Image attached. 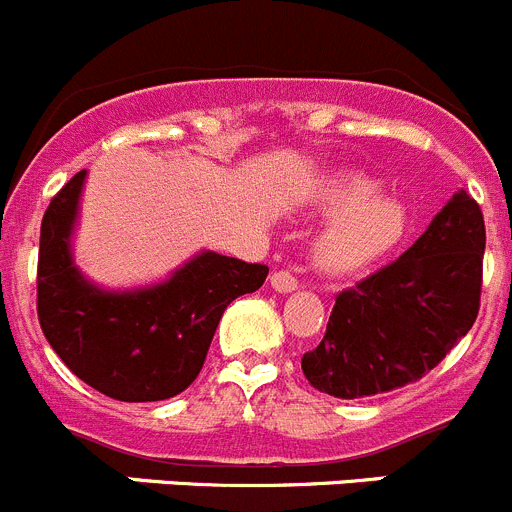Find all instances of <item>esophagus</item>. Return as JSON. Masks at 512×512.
<instances>
[{
  "label": "esophagus",
  "instance_id": "1",
  "mask_svg": "<svg viewBox=\"0 0 512 512\" xmlns=\"http://www.w3.org/2000/svg\"><path fill=\"white\" fill-rule=\"evenodd\" d=\"M271 286H274L279 294H291V291L299 286V281H296L289 271H274V274H271Z\"/></svg>",
  "mask_w": 512,
  "mask_h": 512
}]
</instances>
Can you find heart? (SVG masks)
I'll return each instance as SVG.
<instances>
[{"label":"heart","instance_id":"obj_1","mask_svg":"<svg viewBox=\"0 0 512 512\" xmlns=\"http://www.w3.org/2000/svg\"><path fill=\"white\" fill-rule=\"evenodd\" d=\"M362 173H342L321 191V206L334 213L314 238V261L329 274H352L387 256L410 228V211L397 196H382Z\"/></svg>","mask_w":512,"mask_h":512}]
</instances>
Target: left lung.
<instances>
[{
  "mask_svg": "<svg viewBox=\"0 0 512 512\" xmlns=\"http://www.w3.org/2000/svg\"><path fill=\"white\" fill-rule=\"evenodd\" d=\"M485 221L457 191L397 261L337 294L326 334L301 357L311 387L339 399L425 377L478 319Z\"/></svg>",
  "mask_w": 512,
  "mask_h": 512,
  "instance_id": "obj_1",
  "label": "left lung"
}]
</instances>
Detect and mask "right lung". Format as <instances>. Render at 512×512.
I'll use <instances>...</instances> for the list:
<instances>
[{
    "label": "right lung",
    "instance_id": "obj_1",
    "mask_svg": "<svg viewBox=\"0 0 512 512\" xmlns=\"http://www.w3.org/2000/svg\"><path fill=\"white\" fill-rule=\"evenodd\" d=\"M87 170L47 206L37 264V316L72 374L120 402L180 394L201 372L223 311L253 294L269 266L201 251L170 279L143 289H100L72 261V231Z\"/></svg>",
    "mask_w": 512,
    "mask_h": 512
}]
</instances>
